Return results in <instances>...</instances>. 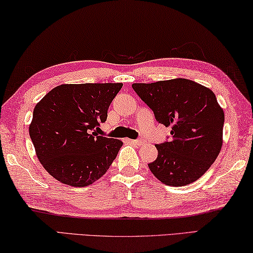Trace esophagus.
Wrapping results in <instances>:
<instances>
[{"label":"esophagus","instance_id":"obj_1","mask_svg":"<svg viewBox=\"0 0 253 253\" xmlns=\"http://www.w3.org/2000/svg\"><path fill=\"white\" fill-rule=\"evenodd\" d=\"M129 142L132 144H135V145H141L143 143L142 140H129Z\"/></svg>","mask_w":253,"mask_h":253}]
</instances>
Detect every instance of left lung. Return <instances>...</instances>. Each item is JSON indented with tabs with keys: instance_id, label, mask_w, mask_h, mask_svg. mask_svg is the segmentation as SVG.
<instances>
[{
	"instance_id": "left-lung-1",
	"label": "left lung",
	"mask_w": 253,
	"mask_h": 253,
	"mask_svg": "<svg viewBox=\"0 0 253 253\" xmlns=\"http://www.w3.org/2000/svg\"><path fill=\"white\" fill-rule=\"evenodd\" d=\"M132 87L157 121L172 127L171 139L156 145L158 158L149 163L153 175L171 187L197 181L222 147L224 113L214 93L187 79L133 83Z\"/></svg>"
}]
</instances>
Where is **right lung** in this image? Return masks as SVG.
<instances>
[{"instance_id": "obj_1", "label": "right lung", "mask_w": 253, "mask_h": 253, "mask_svg": "<svg viewBox=\"0 0 253 253\" xmlns=\"http://www.w3.org/2000/svg\"><path fill=\"white\" fill-rule=\"evenodd\" d=\"M122 85L62 84L35 105L30 136L38 159L53 178L86 187L108 171L123 143L96 132Z\"/></svg>"}]
</instances>
